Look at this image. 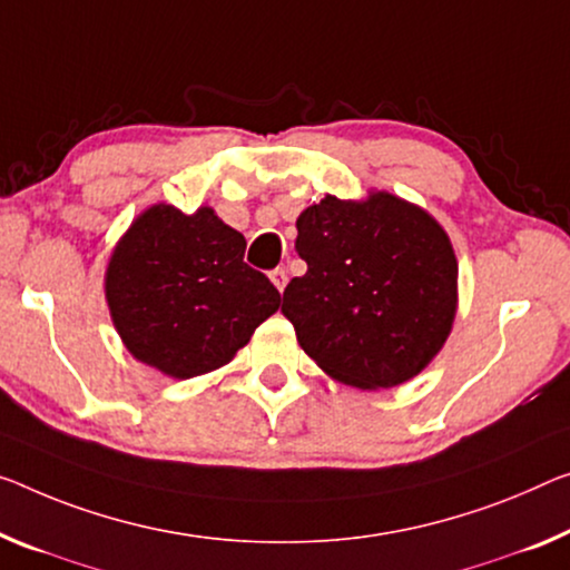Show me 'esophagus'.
I'll use <instances>...</instances> for the list:
<instances>
[{"mask_svg":"<svg viewBox=\"0 0 570 570\" xmlns=\"http://www.w3.org/2000/svg\"><path fill=\"white\" fill-rule=\"evenodd\" d=\"M269 279H273L277 291L283 293V291H285V285H287V269H285V267H277V269H273V273H269Z\"/></svg>","mask_w":570,"mask_h":570,"instance_id":"1","label":"esophagus"}]
</instances>
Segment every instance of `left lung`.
I'll list each match as a JSON object with an SVG mask.
<instances>
[{"label": "left lung", "instance_id": "left-lung-1", "mask_svg": "<svg viewBox=\"0 0 570 570\" xmlns=\"http://www.w3.org/2000/svg\"><path fill=\"white\" fill-rule=\"evenodd\" d=\"M295 226L308 273L287 283L283 313L323 372L387 390L441 352L456 315L459 265L431 216L390 194L362 204L326 196Z\"/></svg>", "mask_w": 570, "mask_h": 570}]
</instances>
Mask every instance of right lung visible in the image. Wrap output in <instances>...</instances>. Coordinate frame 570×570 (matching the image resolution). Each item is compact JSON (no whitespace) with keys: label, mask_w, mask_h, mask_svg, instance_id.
<instances>
[{"label":"right lung","mask_w":570,"mask_h":570,"mask_svg":"<svg viewBox=\"0 0 570 570\" xmlns=\"http://www.w3.org/2000/svg\"><path fill=\"white\" fill-rule=\"evenodd\" d=\"M244 249L247 239L212 208H147L107 269L111 318L129 352L175 380L232 362L279 308L277 287Z\"/></svg>","instance_id":"1"}]
</instances>
